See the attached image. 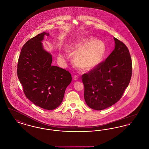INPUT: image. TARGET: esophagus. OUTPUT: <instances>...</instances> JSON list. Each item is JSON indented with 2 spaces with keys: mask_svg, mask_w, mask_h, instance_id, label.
<instances>
[{
  "mask_svg": "<svg viewBox=\"0 0 149 149\" xmlns=\"http://www.w3.org/2000/svg\"><path fill=\"white\" fill-rule=\"evenodd\" d=\"M78 78V77L77 76H74L73 77V80L76 81V80H77Z\"/></svg>",
  "mask_w": 149,
  "mask_h": 149,
  "instance_id": "obj_1",
  "label": "esophagus"
}]
</instances>
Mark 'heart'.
Returning <instances> with one entry per match:
<instances>
[{
	"label": "heart",
	"instance_id": "b5f03b06",
	"mask_svg": "<svg viewBox=\"0 0 149 149\" xmlns=\"http://www.w3.org/2000/svg\"><path fill=\"white\" fill-rule=\"evenodd\" d=\"M106 51L103 41L87 37L72 43L67 47V51L76 53L73 63L82 71H89L96 68L102 61Z\"/></svg>",
	"mask_w": 149,
	"mask_h": 149
}]
</instances>
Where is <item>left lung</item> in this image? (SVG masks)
Masks as SVG:
<instances>
[{
  "label": "left lung",
  "instance_id": "left-lung-1",
  "mask_svg": "<svg viewBox=\"0 0 149 149\" xmlns=\"http://www.w3.org/2000/svg\"><path fill=\"white\" fill-rule=\"evenodd\" d=\"M115 48L106 60L82 76L84 100L90 108L104 110L118 101L127 87L132 75L129 51L116 38Z\"/></svg>",
  "mask_w": 149,
  "mask_h": 149
}]
</instances>
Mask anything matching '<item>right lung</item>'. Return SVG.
Here are the masks:
<instances>
[{"instance_id":"right-lung-1","label":"right lung","mask_w":149,"mask_h":149,"mask_svg":"<svg viewBox=\"0 0 149 149\" xmlns=\"http://www.w3.org/2000/svg\"><path fill=\"white\" fill-rule=\"evenodd\" d=\"M48 33L43 32L23 46L17 65V75L26 97L36 106L54 110L62 103L71 73L52 65V54L43 48L42 41Z\"/></svg>"}]
</instances>
